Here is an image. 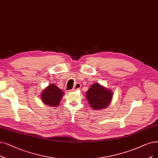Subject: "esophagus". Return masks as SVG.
I'll return each instance as SVG.
<instances>
[{
	"label": "esophagus",
	"instance_id": "1",
	"mask_svg": "<svg viewBox=\"0 0 158 158\" xmlns=\"http://www.w3.org/2000/svg\"><path fill=\"white\" fill-rule=\"evenodd\" d=\"M80 87H81V84H79V83L76 84H75V85H74V87H73V91H75V90L79 89Z\"/></svg>",
	"mask_w": 158,
	"mask_h": 158
}]
</instances>
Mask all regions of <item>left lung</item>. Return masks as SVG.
I'll list each match as a JSON object with an SVG mask.
<instances>
[{"instance_id": "8db88e82", "label": "left lung", "mask_w": 158, "mask_h": 158, "mask_svg": "<svg viewBox=\"0 0 158 158\" xmlns=\"http://www.w3.org/2000/svg\"><path fill=\"white\" fill-rule=\"evenodd\" d=\"M86 97L93 109H104L111 102L112 92L99 84L95 83L93 84L87 91Z\"/></svg>"}]
</instances>
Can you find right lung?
<instances>
[{"label":"right lung","instance_id":"1","mask_svg":"<svg viewBox=\"0 0 158 158\" xmlns=\"http://www.w3.org/2000/svg\"><path fill=\"white\" fill-rule=\"evenodd\" d=\"M64 92L54 84L48 85L42 92L41 100L49 106H58L62 98Z\"/></svg>","mask_w":158,"mask_h":158}]
</instances>
